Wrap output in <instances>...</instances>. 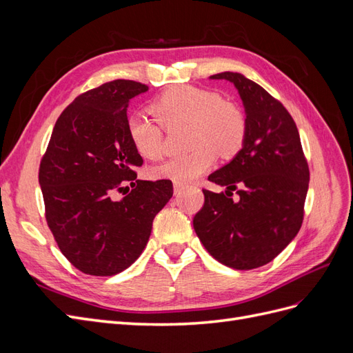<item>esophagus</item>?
<instances>
[{"label":"esophagus","instance_id":"1","mask_svg":"<svg viewBox=\"0 0 353 353\" xmlns=\"http://www.w3.org/2000/svg\"><path fill=\"white\" fill-rule=\"evenodd\" d=\"M185 188V185L184 184H179V183H175L174 184V193H175V196L176 194H179L181 193V191H183Z\"/></svg>","mask_w":353,"mask_h":353}]
</instances>
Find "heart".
<instances>
[{
    "instance_id": "heart-1",
    "label": "heart",
    "mask_w": 353,
    "mask_h": 353,
    "mask_svg": "<svg viewBox=\"0 0 353 353\" xmlns=\"http://www.w3.org/2000/svg\"><path fill=\"white\" fill-rule=\"evenodd\" d=\"M150 117L135 113L126 122L134 150L144 159L163 156V130L185 126V143L191 150L150 169V176L174 183H191L215 163L216 156L236 157L248 137V119L239 104L222 99L212 90L178 85L163 91L150 104Z\"/></svg>"
}]
</instances>
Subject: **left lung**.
Returning a JSON list of instances; mask_svg holds the SVG:
<instances>
[{
	"instance_id": "1",
	"label": "left lung",
	"mask_w": 353,
	"mask_h": 353,
	"mask_svg": "<svg viewBox=\"0 0 353 353\" xmlns=\"http://www.w3.org/2000/svg\"><path fill=\"white\" fill-rule=\"evenodd\" d=\"M212 79L236 85L245 108L248 137L228 165L209 175L225 193L203 190L193 219L197 237L218 262L253 270L271 262L299 232L305 215L309 166L292 114L280 100L240 73ZM239 194L232 199V191Z\"/></svg>"
}]
</instances>
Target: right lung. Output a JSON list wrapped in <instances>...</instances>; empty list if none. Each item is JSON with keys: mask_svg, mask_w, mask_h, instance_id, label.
Wrapping results in <instances>:
<instances>
[{"mask_svg": "<svg viewBox=\"0 0 353 353\" xmlns=\"http://www.w3.org/2000/svg\"><path fill=\"white\" fill-rule=\"evenodd\" d=\"M147 90L145 83L116 79L78 95L59 116L41 159L48 228L83 274L109 276L131 266L174 194L172 181L137 179L143 157L128 140L126 110ZM114 192L124 197L114 201Z\"/></svg>", "mask_w": 353, "mask_h": 353, "instance_id": "add662e5", "label": "right lung"}]
</instances>
